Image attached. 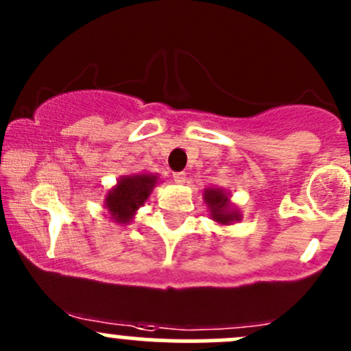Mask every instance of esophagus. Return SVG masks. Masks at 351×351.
Wrapping results in <instances>:
<instances>
[{"label":"esophagus","instance_id":"1","mask_svg":"<svg viewBox=\"0 0 351 351\" xmlns=\"http://www.w3.org/2000/svg\"><path fill=\"white\" fill-rule=\"evenodd\" d=\"M173 180H175V183H178V185H183V183L186 182V173H175V175H173Z\"/></svg>","mask_w":351,"mask_h":351}]
</instances>
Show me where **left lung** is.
<instances>
[{"mask_svg": "<svg viewBox=\"0 0 351 351\" xmlns=\"http://www.w3.org/2000/svg\"><path fill=\"white\" fill-rule=\"evenodd\" d=\"M204 202L208 208V215L214 222L221 226H231L243 219L239 208H236L231 202V195L221 186H207L204 190Z\"/></svg>", "mask_w": 351, "mask_h": 351, "instance_id": "left-lung-1", "label": "left lung"}]
</instances>
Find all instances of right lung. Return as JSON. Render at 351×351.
Here are the masks:
<instances>
[{
  "mask_svg": "<svg viewBox=\"0 0 351 351\" xmlns=\"http://www.w3.org/2000/svg\"><path fill=\"white\" fill-rule=\"evenodd\" d=\"M158 183L159 176L153 173H132L120 176L117 185H113L105 197V208L108 210L110 219L123 226L132 222L134 215L146 204Z\"/></svg>",
  "mask_w": 351,
  "mask_h": 351,
  "instance_id": "obj_1",
  "label": "right lung"
}]
</instances>
